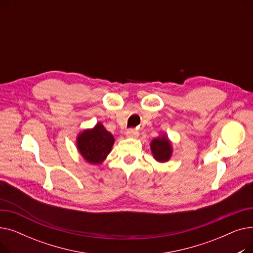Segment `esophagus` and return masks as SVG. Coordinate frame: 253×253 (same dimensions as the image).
Returning a JSON list of instances; mask_svg holds the SVG:
<instances>
[{
  "instance_id": "esophagus-1",
  "label": "esophagus",
  "mask_w": 253,
  "mask_h": 253,
  "mask_svg": "<svg viewBox=\"0 0 253 253\" xmlns=\"http://www.w3.org/2000/svg\"><path fill=\"white\" fill-rule=\"evenodd\" d=\"M138 135H139V133L134 129H129L126 131V136L129 138H137Z\"/></svg>"
}]
</instances>
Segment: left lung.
I'll list each match as a JSON object with an SVG mask.
<instances>
[{
	"instance_id": "1",
	"label": "left lung",
	"mask_w": 253,
	"mask_h": 253,
	"mask_svg": "<svg viewBox=\"0 0 253 253\" xmlns=\"http://www.w3.org/2000/svg\"><path fill=\"white\" fill-rule=\"evenodd\" d=\"M150 147L154 159L159 163L168 162L173 153L172 142L164 132L151 141Z\"/></svg>"
}]
</instances>
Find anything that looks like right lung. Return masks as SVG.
Segmentation results:
<instances>
[{"instance_id": "1", "label": "right lung", "mask_w": 253, "mask_h": 253, "mask_svg": "<svg viewBox=\"0 0 253 253\" xmlns=\"http://www.w3.org/2000/svg\"><path fill=\"white\" fill-rule=\"evenodd\" d=\"M114 143L113 134L100 122L94 127L82 130L76 138L79 154L92 165H101L111 153Z\"/></svg>"}]
</instances>
